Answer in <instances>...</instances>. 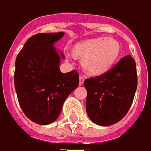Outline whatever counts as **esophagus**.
Returning a JSON list of instances; mask_svg holds the SVG:
<instances>
[{
  "label": "esophagus",
  "mask_w": 151,
  "mask_h": 151,
  "mask_svg": "<svg viewBox=\"0 0 151 151\" xmlns=\"http://www.w3.org/2000/svg\"><path fill=\"white\" fill-rule=\"evenodd\" d=\"M83 81H84V78L83 76L80 77V85H83Z\"/></svg>",
  "instance_id": "obj_1"
}]
</instances>
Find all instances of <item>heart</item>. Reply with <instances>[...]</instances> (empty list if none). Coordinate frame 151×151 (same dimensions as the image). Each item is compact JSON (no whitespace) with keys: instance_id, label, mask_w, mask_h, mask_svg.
I'll return each mask as SVG.
<instances>
[{"instance_id":"heart-1","label":"heart","mask_w":151,"mask_h":151,"mask_svg":"<svg viewBox=\"0 0 151 151\" xmlns=\"http://www.w3.org/2000/svg\"><path fill=\"white\" fill-rule=\"evenodd\" d=\"M121 52L120 42L113 38H92L77 43L73 53L83 58L82 66L92 75H101L109 69Z\"/></svg>"}]
</instances>
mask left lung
<instances>
[{"label": "left lung", "instance_id": "left-lung-1", "mask_svg": "<svg viewBox=\"0 0 151 151\" xmlns=\"http://www.w3.org/2000/svg\"><path fill=\"white\" fill-rule=\"evenodd\" d=\"M86 112L92 122L101 126L116 124L128 113L137 86L136 63L130 55L119 60L99 76L84 80Z\"/></svg>", "mask_w": 151, "mask_h": 151}]
</instances>
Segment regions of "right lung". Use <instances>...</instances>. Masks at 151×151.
<instances>
[{"instance_id":"1","label":"right lung","mask_w":151,"mask_h":151,"mask_svg":"<svg viewBox=\"0 0 151 151\" xmlns=\"http://www.w3.org/2000/svg\"><path fill=\"white\" fill-rule=\"evenodd\" d=\"M64 33L37 34L26 41L15 63L14 85L18 102L28 118L49 125L59 117L66 99L79 86L76 71L63 73L64 55L54 45Z\"/></svg>"}]
</instances>
